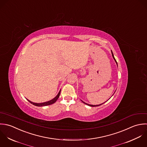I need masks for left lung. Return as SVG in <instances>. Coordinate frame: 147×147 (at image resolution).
Here are the masks:
<instances>
[{
    "mask_svg": "<svg viewBox=\"0 0 147 147\" xmlns=\"http://www.w3.org/2000/svg\"><path fill=\"white\" fill-rule=\"evenodd\" d=\"M111 53H112V57H113V58L114 59V60H115V62L116 63V64H117V61H116V59H115V57H114V56H113V52H112V51H111ZM115 94V93H114ZM82 102H83V103H84V104H87V105H89V106H91V107H97V106H99V105H101V104H99V105H91V104H87V103H86V102H84V101H82Z\"/></svg>",
    "mask_w": 147,
    "mask_h": 147,
    "instance_id": "8db88e82",
    "label": "left lung"
}]
</instances>
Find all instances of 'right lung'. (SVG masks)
Instances as JSON below:
<instances>
[{
    "label": "right lung",
    "instance_id": "1",
    "mask_svg": "<svg viewBox=\"0 0 147 147\" xmlns=\"http://www.w3.org/2000/svg\"><path fill=\"white\" fill-rule=\"evenodd\" d=\"M60 91L61 90H60V91L59 92L58 94L57 95V96L55 97V98H53V99L49 100V101H46V102H42V103H36V102H32L31 101H30L29 100L27 99V100L31 102L32 104L35 105V106H38V107H42V106H46V105H49L51 104H52L53 103H55L56 100L58 99V98H59V96H60Z\"/></svg>",
    "mask_w": 147,
    "mask_h": 147
}]
</instances>
